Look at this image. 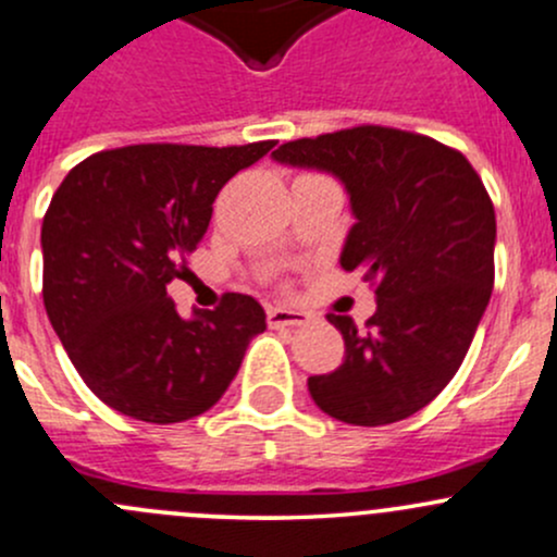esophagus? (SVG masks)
<instances>
[{"mask_svg": "<svg viewBox=\"0 0 557 557\" xmlns=\"http://www.w3.org/2000/svg\"><path fill=\"white\" fill-rule=\"evenodd\" d=\"M311 321L306 311H292V308L268 306V324L271 326H302Z\"/></svg>", "mask_w": 557, "mask_h": 557, "instance_id": "esophagus-1", "label": "esophagus"}]
</instances>
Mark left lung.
<instances>
[{"mask_svg": "<svg viewBox=\"0 0 557 557\" xmlns=\"http://www.w3.org/2000/svg\"><path fill=\"white\" fill-rule=\"evenodd\" d=\"M273 160L317 169L346 187L354 225L341 268L375 284V313L359 332L330 313L346 359L308 377L326 416L383 426L426 407L467 357L493 289V203L461 152L381 125L281 145Z\"/></svg>", "mask_w": 557, "mask_h": 557, "instance_id": "8db88e82", "label": "left lung"}]
</instances>
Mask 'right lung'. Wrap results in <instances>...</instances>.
I'll use <instances>...</instances> for the list:
<instances>
[{"label": "right lung", "mask_w": 557, "mask_h": 557, "mask_svg": "<svg viewBox=\"0 0 557 557\" xmlns=\"http://www.w3.org/2000/svg\"><path fill=\"white\" fill-rule=\"evenodd\" d=\"M276 147L134 145L74 165L42 220V297L90 392L123 416L180 423L220 403L265 330L249 295L176 313L169 281L187 273L227 180Z\"/></svg>", "instance_id": "right-lung-1"}]
</instances>
